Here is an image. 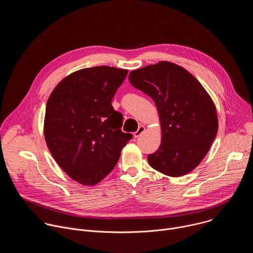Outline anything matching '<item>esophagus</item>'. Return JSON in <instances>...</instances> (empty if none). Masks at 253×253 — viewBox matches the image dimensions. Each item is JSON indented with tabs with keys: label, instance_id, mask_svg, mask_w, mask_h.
<instances>
[{
	"label": "esophagus",
	"instance_id": "34e87169",
	"mask_svg": "<svg viewBox=\"0 0 253 253\" xmlns=\"http://www.w3.org/2000/svg\"><path fill=\"white\" fill-rule=\"evenodd\" d=\"M145 131V127L144 126H139V128H138V130L136 131V132H134V137L135 138H138V137H140L142 134H143V132Z\"/></svg>",
	"mask_w": 253,
	"mask_h": 253
}]
</instances>
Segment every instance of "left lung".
<instances>
[{
  "label": "left lung",
  "mask_w": 253,
  "mask_h": 253,
  "mask_svg": "<svg viewBox=\"0 0 253 253\" xmlns=\"http://www.w3.org/2000/svg\"><path fill=\"white\" fill-rule=\"evenodd\" d=\"M129 81L150 96L158 110L162 137L158 150L148 155L150 166L171 177L191 172L218 130L209 94L186 69L167 61L132 71Z\"/></svg>",
  "instance_id": "1"
}]
</instances>
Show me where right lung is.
<instances>
[{"label":"right lung","instance_id":"right-lung-1","mask_svg":"<svg viewBox=\"0 0 253 253\" xmlns=\"http://www.w3.org/2000/svg\"><path fill=\"white\" fill-rule=\"evenodd\" d=\"M128 70L97 66L65 77L46 106L44 136L58 165L76 182L93 186L115 167L132 139L111 105Z\"/></svg>","mask_w":253,"mask_h":253}]
</instances>
